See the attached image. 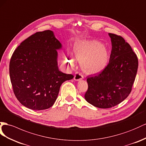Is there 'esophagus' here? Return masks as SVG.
Masks as SVG:
<instances>
[{
  "mask_svg": "<svg viewBox=\"0 0 146 146\" xmlns=\"http://www.w3.org/2000/svg\"><path fill=\"white\" fill-rule=\"evenodd\" d=\"M83 78H84V76L81 73H80L79 72H76L75 73V74H74V80L75 81H79V80H81L83 79Z\"/></svg>",
  "mask_w": 146,
  "mask_h": 146,
  "instance_id": "obj_1",
  "label": "esophagus"
}]
</instances>
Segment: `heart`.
Masks as SVG:
<instances>
[{"mask_svg":"<svg viewBox=\"0 0 146 146\" xmlns=\"http://www.w3.org/2000/svg\"><path fill=\"white\" fill-rule=\"evenodd\" d=\"M73 54L81 60L83 68L89 73H96L106 68L109 60L107 48L96 40H83L74 44ZM66 60L73 63V59L68 55Z\"/></svg>","mask_w":146,"mask_h":146,"instance_id":"b5f03b06","label":"heart"}]
</instances>
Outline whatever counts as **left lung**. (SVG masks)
<instances>
[{
  "label": "left lung",
  "instance_id": "obj_1",
  "mask_svg": "<svg viewBox=\"0 0 146 146\" xmlns=\"http://www.w3.org/2000/svg\"><path fill=\"white\" fill-rule=\"evenodd\" d=\"M111 51L109 62L101 72L88 76L84 98L91 105L108 109L129 96L135 80L138 59L130 45L121 36L109 33Z\"/></svg>",
  "mask_w": 146,
  "mask_h": 146
}]
</instances>
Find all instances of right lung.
Returning <instances> with one entry per match:
<instances>
[{
	"instance_id": "add662e5",
	"label": "right lung",
	"mask_w": 146,
	"mask_h": 146,
	"mask_svg": "<svg viewBox=\"0 0 146 146\" xmlns=\"http://www.w3.org/2000/svg\"><path fill=\"white\" fill-rule=\"evenodd\" d=\"M61 47L54 33L46 30L28 37L14 51L10 78L22 105L35 110L48 109L57 99L62 84L74 77L58 70L57 49Z\"/></svg>"
}]
</instances>
